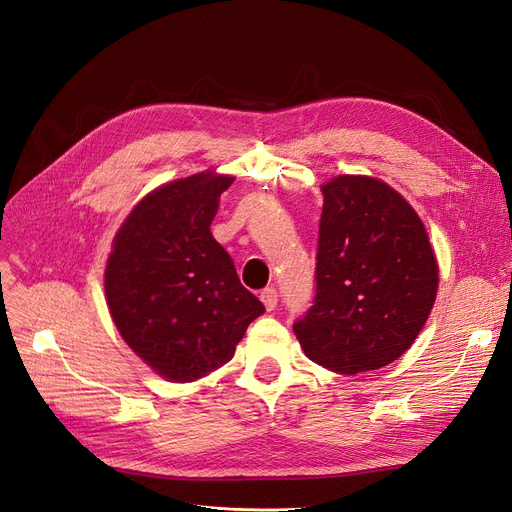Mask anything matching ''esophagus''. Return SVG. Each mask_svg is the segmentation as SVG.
I'll return each instance as SVG.
<instances>
[{
	"instance_id": "esophagus-1",
	"label": "esophagus",
	"mask_w": 512,
	"mask_h": 512,
	"mask_svg": "<svg viewBox=\"0 0 512 512\" xmlns=\"http://www.w3.org/2000/svg\"><path fill=\"white\" fill-rule=\"evenodd\" d=\"M259 299H261V303L265 305L267 311H274V309L278 307V292H276V288H265V290H261Z\"/></svg>"
}]
</instances>
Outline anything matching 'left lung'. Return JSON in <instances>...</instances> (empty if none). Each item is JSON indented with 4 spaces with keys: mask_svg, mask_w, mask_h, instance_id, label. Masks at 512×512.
Wrapping results in <instances>:
<instances>
[{
    "mask_svg": "<svg viewBox=\"0 0 512 512\" xmlns=\"http://www.w3.org/2000/svg\"><path fill=\"white\" fill-rule=\"evenodd\" d=\"M321 193L315 299L292 330L321 367L344 375L386 367L432 313L434 249L417 211L378 178L342 174Z\"/></svg>",
    "mask_w": 512,
    "mask_h": 512,
    "instance_id": "left-lung-1",
    "label": "left lung"
}]
</instances>
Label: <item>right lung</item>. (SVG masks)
Segmentation results:
<instances>
[{
  "label": "right lung",
  "mask_w": 512,
  "mask_h": 512,
  "mask_svg": "<svg viewBox=\"0 0 512 512\" xmlns=\"http://www.w3.org/2000/svg\"><path fill=\"white\" fill-rule=\"evenodd\" d=\"M232 182L201 172L155 188L128 213L105 265L120 336L170 382H193L228 363L265 311L209 230Z\"/></svg>",
  "instance_id": "obj_1"
}]
</instances>
